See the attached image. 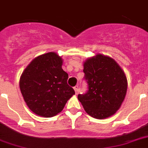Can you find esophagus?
I'll return each mask as SVG.
<instances>
[{
    "label": "esophagus",
    "mask_w": 148,
    "mask_h": 148,
    "mask_svg": "<svg viewBox=\"0 0 148 148\" xmlns=\"http://www.w3.org/2000/svg\"><path fill=\"white\" fill-rule=\"evenodd\" d=\"M78 88H79L78 85H76L75 87H74V90H75V93H78V91H79Z\"/></svg>",
    "instance_id": "esophagus-1"
}]
</instances>
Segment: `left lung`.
<instances>
[{"instance_id":"left-lung-1","label":"left lung","mask_w":148,"mask_h":148,"mask_svg":"<svg viewBox=\"0 0 148 148\" xmlns=\"http://www.w3.org/2000/svg\"><path fill=\"white\" fill-rule=\"evenodd\" d=\"M88 91L78 99L85 112L96 119H104L119 110L127 91V79L112 58L98 54L84 63Z\"/></svg>"}]
</instances>
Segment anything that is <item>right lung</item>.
I'll use <instances>...</instances> for the list:
<instances>
[{
  "label": "right lung",
  "mask_w": 148,
  "mask_h": 148,
  "mask_svg": "<svg viewBox=\"0 0 148 148\" xmlns=\"http://www.w3.org/2000/svg\"><path fill=\"white\" fill-rule=\"evenodd\" d=\"M63 60L53 52L34 58L25 68L20 79L25 101L33 112L51 118L63 110L74 94L67 84L69 75L62 69Z\"/></svg>",
  "instance_id": "1"
}]
</instances>
